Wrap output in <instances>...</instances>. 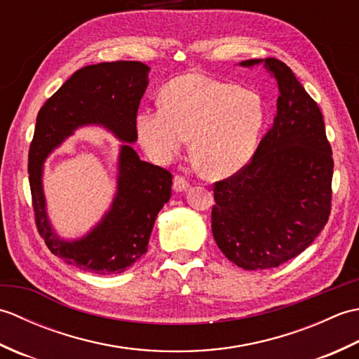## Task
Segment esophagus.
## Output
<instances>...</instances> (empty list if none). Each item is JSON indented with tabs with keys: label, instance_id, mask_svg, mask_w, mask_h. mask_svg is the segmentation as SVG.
Wrapping results in <instances>:
<instances>
[{
	"label": "esophagus",
	"instance_id": "34e87169",
	"mask_svg": "<svg viewBox=\"0 0 359 359\" xmlns=\"http://www.w3.org/2000/svg\"><path fill=\"white\" fill-rule=\"evenodd\" d=\"M188 182L184 179V177H180V175H175L174 177V182H172V189L175 193H182V191H187L188 189Z\"/></svg>",
	"mask_w": 359,
	"mask_h": 359
}]
</instances>
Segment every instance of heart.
<instances>
[{
	"instance_id": "1",
	"label": "heart",
	"mask_w": 359,
	"mask_h": 359,
	"mask_svg": "<svg viewBox=\"0 0 359 359\" xmlns=\"http://www.w3.org/2000/svg\"><path fill=\"white\" fill-rule=\"evenodd\" d=\"M162 104L137 116L139 142L156 163L171 162L188 137L193 157L210 177H230L253 157L265 123V104L256 90L185 74L163 88Z\"/></svg>"
}]
</instances>
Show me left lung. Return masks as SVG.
<instances>
[{
    "mask_svg": "<svg viewBox=\"0 0 359 359\" xmlns=\"http://www.w3.org/2000/svg\"><path fill=\"white\" fill-rule=\"evenodd\" d=\"M264 65L276 80V116L251 162L216 182L211 230L228 261L243 270L279 266L302 253L329 220L333 158L323 112L292 69Z\"/></svg>",
    "mask_w": 359,
    "mask_h": 359,
    "instance_id": "obj_1",
    "label": "left lung"
}]
</instances>
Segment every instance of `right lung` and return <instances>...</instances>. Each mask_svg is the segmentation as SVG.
Masks as SVG:
<instances>
[{"label":"right lung","mask_w":359,"mask_h":359,"mask_svg":"<svg viewBox=\"0 0 359 359\" xmlns=\"http://www.w3.org/2000/svg\"><path fill=\"white\" fill-rule=\"evenodd\" d=\"M149 66L140 62L98 63L81 67L43 104L29 148V184L38 233L66 264L95 274L129 269L147 253L156 217L171 197L172 175L140 160L137 111L148 88ZM102 126L124 143L118 165V189L110 210L80 240L60 238L48 220L42 189V165L53 149L77 128Z\"/></svg>","instance_id":"right-lung-1"}]
</instances>
